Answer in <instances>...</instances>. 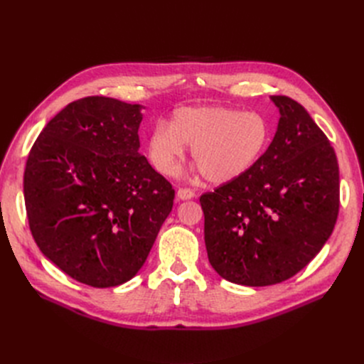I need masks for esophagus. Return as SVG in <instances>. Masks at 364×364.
I'll use <instances>...</instances> for the list:
<instances>
[{
	"mask_svg": "<svg viewBox=\"0 0 364 364\" xmlns=\"http://www.w3.org/2000/svg\"><path fill=\"white\" fill-rule=\"evenodd\" d=\"M177 196L180 198V199H192V198H195V192L192 188H186V187H181V188H178L177 190Z\"/></svg>",
	"mask_w": 364,
	"mask_h": 364,
	"instance_id": "obj_1",
	"label": "esophagus"
}]
</instances>
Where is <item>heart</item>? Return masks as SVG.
Instances as JSON below:
<instances>
[{
  "mask_svg": "<svg viewBox=\"0 0 364 364\" xmlns=\"http://www.w3.org/2000/svg\"><path fill=\"white\" fill-rule=\"evenodd\" d=\"M270 141V127L258 113L225 106H199L176 110L168 124L153 128L147 150L151 165L162 176L178 169L186 144L206 180L230 183L247 174Z\"/></svg>",
  "mask_w": 364,
  "mask_h": 364,
  "instance_id": "obj_1",
  "label": "heart"
}]
</instances>
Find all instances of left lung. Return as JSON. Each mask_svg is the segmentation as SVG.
<instances>
[{"label": "left lung", "instance_id": "8db88e82", "mask_svg": "<svg viewBox=\"0 0 364 364\" xmlns=\"http://www.w3.org/2000/svg\"><path fill=\"white\" fill-rule=\"evenodd\" d=\"M272 100L280 119L261 159L199 199L209 262L245 286L301 272L331 237L339 211V168L328 137L298 102Z\"/></svg>", "mask_w": 364, "mask_h": 364}]
</instances>
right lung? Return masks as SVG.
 <instances>
[{
    "label": "right lung",
    "instance_id": "obj_1",
    "mask_svg": "<svg viewBox=\"0 0 364 364\" xmlns=\"http://www.w3.org/2000/svg\"><path fill=\"white\" fill-rule=\"evenodd\" d=\"M140 105L91 95L44 127L26 161L31 233L69 277L112 288L141 269L174 188L140 155Z\"/></svg>",
    "mask_w": 364,
    "mask_h": 364
}]
</instances>
